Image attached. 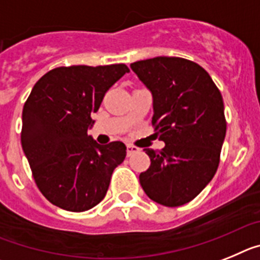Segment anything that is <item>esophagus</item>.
I'll return each mask as SVG.
<instances>
[{
    "label": "esophagus",
    "mask_w": 260,
    "mask_h": 260,
    "mask_svg": "<svg viewBox=\"0 0 260 260\" xmlns=\"http://www.w3.org/2000/svg\"><path fill=\"white\" fill-rule=\"evenodd\" d=\"M140 152V148H137V146L135 145H131V144H127V155L129 157V155L135 154V153Z\"/></svg>",
    "instance_id": "esophagus-1"
}]
</instances>
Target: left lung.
Wrapping results in <instances>:
<instances>
[{
	"label": "left lung",
	"mask_w": 260,
	"mask_h": 260,
	"mask_svg": "<svg viewBox=\"0 0 260 260\" xmlns=\"http://www.w3.org/2000/svg\"><path fill=\"white\" fill-rule=\"evenodd\" d=\"M131 68L152 91L153 128L165 141L162 150L145 149L150 166L140 184L153 202L179 207L217 171L226 133L222 95L208 72L187 58L161 56Z\"/></svg>",
	"instance_id": "obj_1"
}]
</instances>
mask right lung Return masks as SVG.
Segmentation results:
<instances>
[{"mask_svg": "<svg viewBox=\"0 0 260 260\" xmlns=\"http://www.w3.org/2000/svg\"><path fill=\"white\" fill-rule=\"evenodd\" d=\"M128 72L125 64L58 67L31 90L22 112V148L39 191L58 208L95 207L124 161L123 143L99 145L87 129L106 92Z\"/></svg>", "mask_w": 260, "mask_h": 260, "instance_id": "add662e5", "label": "right lung"}]
</instances>
